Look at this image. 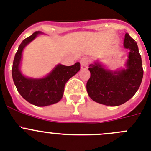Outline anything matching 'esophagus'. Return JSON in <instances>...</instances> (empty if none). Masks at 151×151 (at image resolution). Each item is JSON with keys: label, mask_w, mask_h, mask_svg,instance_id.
Segmentation results:
<instances>
[{"label": "esophagus", "mask_w": 151, "mask_h": 151, "mask_svg": "<svg viewBox=\"0 0 151 151\" xmlns=\"http://www.w3.org/2000/svg\"><path fill=\"white\" fill-rule=\"evenodd\" d=\"M89 59L88 58H83L81 60V69H86L88 68V65H89Z\"/></svg>", "instance_id": "34e87169"}]
</instances>
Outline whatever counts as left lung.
<instances>
[{"label": "left lung", "instance_id": "1", "mask_svg": "<svg viewBox=\"0 0 151 151\" xmlns=\"http://www.w3.org/2000/svg\"><path fill=\"white\" fill-rule=\"evenodd\" d=\"M123 46L129 50L124 68L109 70L99 61L89 65L91 75L86 90L96 102L112 107L123 104L141 85L144 74L142 57L136 42L128 33L125 34Z\"/></svg>", "mask_w": 151, "mask_h": 151}]
</instances>
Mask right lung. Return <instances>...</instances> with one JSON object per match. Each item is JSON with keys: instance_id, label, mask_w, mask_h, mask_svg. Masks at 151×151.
<instances>
[{"instance_id": "1", "label": "right lung", "mask_w": 151, "mask_h": 151, "mask_svg": "<svg viewBox=\"0 0 151 151\" xmlns=\"http://www.w3.org/2000/svg\"><path fill=\"white\" fill-rule=\"evenodd\" d=\"M41 34L40 32H35L22 42L15 55L12 76L16 89L22 98L34 105L45 107L59 102L62 99L65 83L80 70L81 64L76 62L71 66L59 64L47 76L41 78L24 75L20 70L23 50Z\"/></svg>"}]
</instances>
